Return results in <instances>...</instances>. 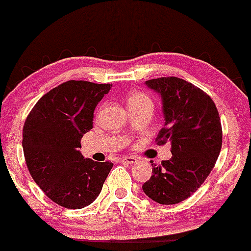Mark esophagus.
<instances>
[{"instance_id": "esophagus-1", "label": "esophagus", "mask_w": 251, "mask_h": 251, "mask_svg": "<svg viewBox=\"0 0 251 251\" xmlns=\"http://www.w3.org/2000/svg\"><path fill=\"white\" fill-rule=\"evenodd\" d=\"M122 162L123 163H127V165H133V163H136L137 158L136 157H123L122 158Z\"/></svg>"}]
</instances>
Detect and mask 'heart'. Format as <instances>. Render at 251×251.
<instances>
[{
	"instance_id": "b5f03b06",
	"label": "heart",
	"mask_w": 251,
	"mask_h": 251,
	"mask_svg": "<svg viewBox=\"0 0 251 251\" xmlns=\"http://www.w3.org/2000/svg\"><path fill=\"white\" fill-rule=\"evenodd\" d=\"M147 100H150V98L143 93H130L128 95V105H133V104H138Z\"/></svg>"
}]
</instances>
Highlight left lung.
Masks as SVG:
<instances>
[{"mask_svg": "<svg viewBox=\"0 0 251 251\" xmlns=\"http://www.w3.org/2000/svg\"><path fill=\"white\" fill-rule=\"evenodd\" d=\"M161 97L165 126L158 145L171 143V157L161 166L152 163V176L142 186L151 200L174 205L196 192L207 178L223 143L220 117L206 93L179 77L146 81Z\"/></svg>", "mask_w": 251, "mask_h": 251, "instance_id": "left-lung-1", "label": "left lung"}]
</instances>
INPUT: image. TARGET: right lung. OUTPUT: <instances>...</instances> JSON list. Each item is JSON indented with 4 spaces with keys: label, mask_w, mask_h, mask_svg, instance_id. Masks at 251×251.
<instances>
[{
    "label": "right lung",
    "mask_w": 251,
    "mask_h": 251,
    "mask_svg": "<svg viewBox=\"0 0 251 251\" xmlns=\"http://www.w3.org/2000/svg\"><path fill=\"white\" fill-rule=\"evenodd\" d=\"M110 84L69 80L46 93L28 114L22 148L31 176L46 196L66 208H83L99 196L112 162L84 158L81 138Z\"/></svg>",
    "instance_id": "1"
}]
</instances>
